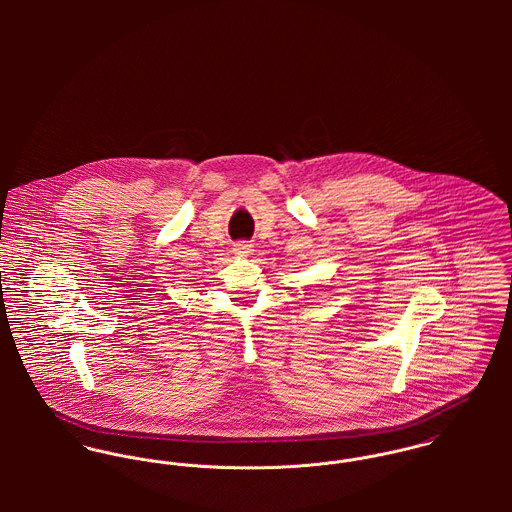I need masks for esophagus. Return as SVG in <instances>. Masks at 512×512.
I'll list each match as a JSON object with an SVG mask.
<instances>
[{"label": "esophagus", "instance_id": "1", "mask_svg": "<svg viewBox=\"0 0 512 512\" xmlns=\"http://www.w3.org/2000/svg\"><path fill=\"white\" fill-rule=\"evenodd\" d=\"M234 252H236L238 256H250V254H252V244H248V242H238V244L234 246Z\"/></svg>", "mask_w": 512, "mask_h": 512}]
</instances>
